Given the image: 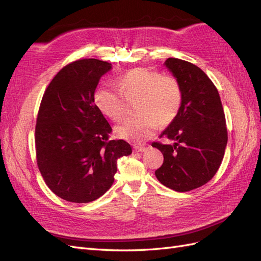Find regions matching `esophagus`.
Segmentation results:
<instances>
[{
    "label": "esophagus",
    "mask_w": 261,
    "mask_h": 261,
    "mask_svg": "<svg viewBox=\"0 0 261 261\" xmlns=\"http://www.w3.org/2000/svg\"><path fill=\"white\" fill-rule=\"evenodd\" d=\"M149 147L147 146H134V151L135 152H145Z\"/></svg>",
    "instance_id": "34e87169"
}]
</instances>
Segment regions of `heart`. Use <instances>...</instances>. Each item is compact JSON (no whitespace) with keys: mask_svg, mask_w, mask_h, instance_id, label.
<instances>
[{"mask_svg":"<svg viewBox=\"0 0 261 261\" xmlns=\"http://www.w3.org/2000/svg\"><path fill=\"white\" fill-rule=\"evenodd\" d=\"M136 100L138 115L117 125L115 134L118 138L143 143L159 125L167 126L176 117L181 105L180 85L174 76L138 67L118 80V89L101 87L94 93L98 109L115 122L127 114V102Z\"/></svg>","mask_w":261,"mask_h":261,"instance_id":"1","label":"heart"}]
</instances>
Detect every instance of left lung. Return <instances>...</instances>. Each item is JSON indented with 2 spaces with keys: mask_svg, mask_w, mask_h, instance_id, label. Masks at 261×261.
<instances>
[{
  "mask_svg": "<svg viewBox=\"0 0 261 261\" xmlns=\"http://www.w3.org/2000/svg\"><path fill=\"white\" fill-rule=\"evenodd\" d=\"M164 66L180 85L181 105L160 135L173 144H152L164 158L154 174L173 191L189 192L208 183L220 168L227 144L225 116L218 89L202 69L174 58Z\"/></svg>",
  "mask_w": 261,
  "mask_h": 261,
  "instance_id": "left-lung-1",
  "label": "left lung"
}]
</instances>
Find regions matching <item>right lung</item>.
I'll use <instances>...</instances> for the list:
<instances>
[{"label":"right lung","mask_w":261,"mask_h":261,"mask_svg":"<svg viewBox=\"0 0 261 261\" xmlns=\"http://www.w3.org/2000/svg\"><path fill=\"white\" fill-rule=\"evenodd\" d=\"M112 68L97 59L63 67L46 88L36 125L37 163L60 198L86 203L114 181L117 159L132 153L125 140H109L111 126L94 105L100 78Z\"/></svg>","instance_id":"1"}]
</instances>
